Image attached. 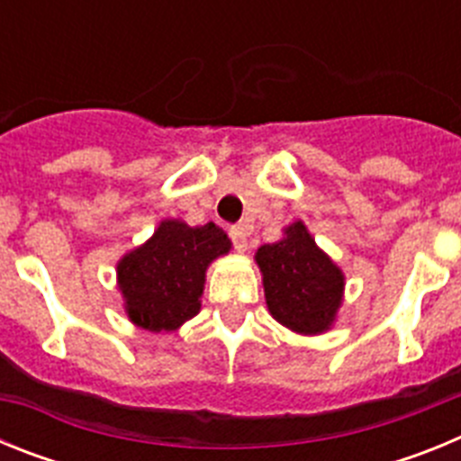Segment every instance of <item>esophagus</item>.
I'll return each mask as SVG.
<instances>
[{
    "label": "esophagus",
    "instance_id": "1",
    "mask_svg": "<svg viewBox=\"0 0 461 461\" xmlns=\"http://www.w3.org/2000/svg\"><path fill=\"white\" fill-rule=\"evenodd\" d=\"M228 235H230V240H233V247L240 251V254H242V251H247V228L233 226L230 230H228Z\"/></svg>",
    "mask_w": 461,
    "mask_h": 461
}]
</instances>
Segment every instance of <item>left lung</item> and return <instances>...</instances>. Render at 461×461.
<instances>
[{"mask_svg": "<svg viewBox=\"0 0 461 461\" xmlns=\"http://www.w3.org/2000/svg\"><path fill=\"white\" fill-rule=\"evenodd\" d=\"M267 312L297 335L328 332L344 303L346 276L321 249L304 221L284 228V238L256 249Z\"/></svg>", "mask_w": 461, "mask_h": 461, "instance_id": "1", "label": "left lung"}]
</instances>
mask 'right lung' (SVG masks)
Segmentation results:
<instances>
[{"mask_svg": "<svg viewBox=\"0 0 461 461\" xmlns=\"http://www.w3.org/2000/svg\"><path fill=\"white\" fill-rule=\"evenodd\" d=\"M230 251L217 223L189 226L164 219L148 242L117 260V288L133 325L149 332H175L201 312L205 272Z\"/></svg>", "mask_w": 461, "mask_h": 461, "instance_id": "right-lung-1", "label": "right lung"}]
</instances>
